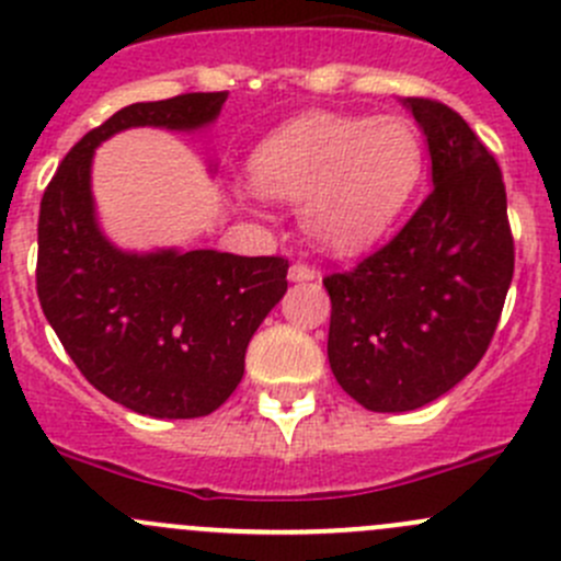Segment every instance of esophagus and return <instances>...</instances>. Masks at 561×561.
Instances as JSON below:
<instances>
[{
    "instance_id": "1",
    "label": "esophagus",
    "mask_w": 561,
    "mask_h": 561,
    "mask_svg": "<svg viewBox=\"0 0 561 561\" xmlns=\"http://www.w3.org/2000/svg\"><path fill=\"white\" fill-rule=\"evenodd\" d=\"M287 276H290V282H314L317 271L307 263H293L290 271H287Z\"/></svg>"
}]
</instances>
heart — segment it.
Here are the masks:
<instances>
[{
    "mask_svg": "<svg viewBox=\"0 0 561 561\" xmlns=\"http://www.w3.org/2000/svg\"><path fill=\"white\" fill-rule=\"evenodd\" d=\"M257 192L304 201L322 247L355 252L380 239L423 175V144L404 118L309 113L276 129L249 160Z\"/></svg>",
    "mask_w": 561,
    "mask_h": 561,
    "instance_id": "b5f03b06",
    "label": "heart"
}]
</instances>
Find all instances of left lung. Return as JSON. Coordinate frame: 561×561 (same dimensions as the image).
Segmentation results:
<instances>
[{"label":"left lung","mask_w":561,"mask_h":561,"mask_svg":"<svg viewBox=\"0 0 561 561\" xmlns=\"http://www.w3.org/2000/svg\"><path fill=\"white\" fill-rule=\"evenodd\" d=\"M404 105L428 140L434 190L386 247L322 279L331 371L371 412L417 410L480 364L516 265L494 154L454 107Z\"/></svg>","instance_id":"obj_1"}]
</instances>
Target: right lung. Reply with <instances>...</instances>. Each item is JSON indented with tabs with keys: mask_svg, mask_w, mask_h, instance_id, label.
I'll return each mask as SVG.
<instances>
[{
	"mask_svg": "<svg viewBox=\"0 0 561 561\" xmlns=\"http://www.w3.org/2000/svg\"><path fill=\"white\" fill-rule=\"evenodd\" d=\"M225 100L190 92L122 107L72 146L39 201V307L81 375L140 415L201 417L230 399L290 263L217 249L122 252L94 222V146L127 127H203Z\"/></svg>",
	"mask_w": 561,
	"mask_h": 561,
	"instance_id": "add662e5",
	"label": "right lung"
}]
</instances>
